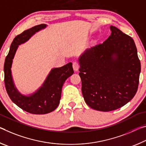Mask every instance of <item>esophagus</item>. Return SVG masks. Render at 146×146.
Returning a JSON list of instances; mask_svg holds the SVG:
<instances>
[{
	"label": "esophagus",
	"mask_w": 146,
	"mask_h": 146,
	"mask_svg": "<svg viewBox=\"0 0 146 146\" xmlns=\"http://www.w3.org/2000/svg\"><path fill=\"white\" fill-rule=\"evenodd\" d=\"M72 67L74 68V70L75 71H77L79 69V68H80V64H79L78 61H74L72 63Z\"/></svg>",
	"instance_id": "1"
}]
</instances>
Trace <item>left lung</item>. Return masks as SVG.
Wrapping results in <instances>:
<instances>
[{"mask_svg": "<svg viewBox=\"0 0 146 146\" xmlns=\"http://www.w3.org/2000/svg\"><path fill=\"white\" fill-rule=\"evenodd\" d=\"M110 29L108 39L87 49L79 59L86 104L106 112L120 108L133 98L141 70L133 38L115 26Z\"/></svg>", "mask_w": 146, "mask_h": 146, "instance_id": "left-lung-1", "label": "left lung"}]
</instances>
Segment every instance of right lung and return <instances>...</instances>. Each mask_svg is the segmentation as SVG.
I'll list each match as a JSON object with an SVG mask.
<instances>
[{"label": "right lung", "instance_id": "right-lung-1", "mask_svg": "<svg viewBox=\"0 0 146 146\" xmlns=\"http://www.w3.org/2000/svg\"><path fill=\"white\" fill-rule=\"evenodd\" d=\"M46 26L44 24L35 26L17 35L11 42L4 65V83L10 99L24 111L35 114L49 113L57 108L61 99L63 83L74 73L72 63L60 68L52 69L42 87L30 96L21 94L14 87L11 66L18 45L26 42L35 32L44 28Z\"/></svg>", "mask_w": 146, "mask_h": 146}]
</instances>
